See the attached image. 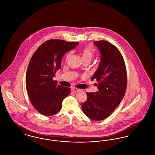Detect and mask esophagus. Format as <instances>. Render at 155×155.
Masks as SVG:
<instances>
[{
	"instance_id": "obj_1",
	"label": "esophagus",
	"mask_w": 155,
	"mask_h": 155,
	"mask_svg": "<svg viewBox=\"0 0 155 155\" xmlns=\"http://www.w3.org/2000/svg\"><path fill=\"white\" fill-rule=\"evenodd\" d=\"M71 91L73 92H78V91H81V89H80L76 88H71Z\"/></svg>"
}]
</instances>
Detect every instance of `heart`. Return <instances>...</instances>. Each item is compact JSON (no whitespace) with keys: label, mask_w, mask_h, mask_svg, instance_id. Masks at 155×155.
I'll list each match as a JSON object with an SVG mask.
<instances>
[{"label":"heart","mask_w":155,"mask_h":155,"mask_svg":"<svg viewBox=\"0 0 155 155\" xmlns=\"http://www.w3.org/2000/svg\"><path fill=\"white\" fill-rule=\"evenodd\" d=\"M94 54H95V51L94 48L90 46L86 47L84 48V49L82 51V60H88L91 61V60L94 56Z\"/></svg>","instance_id":"obj_1"}]
</instances>
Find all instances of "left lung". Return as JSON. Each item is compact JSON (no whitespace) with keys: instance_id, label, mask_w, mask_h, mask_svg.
<instances>
[{"instance_id":"left-lung-1","label":"left lung","mask_w":155,"mask_h":155,"mask_svg":"<svg viewBox=\"0 0 155 155\" xmlns=\"http://www.w3.org/2000/svg\"><path fill=\"white\" fill-rule=\"evenodd\" d=\"M101 60L91 80H96L98 91L87 92V99L82 104L84 113L94 121L109 117L125 95L127 75L125 62L118 49L106 41H95Z\"/></svg>"}]
</instances>
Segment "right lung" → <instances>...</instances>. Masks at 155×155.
<instances>
[{
    "instance_id": "obj_1",
    "label": "right lung",
    "mask_w": 155,
    "mask_h": 155,
    "mask_svg": "<svg viewBox=\"0 0 155 155\" xmlns=\"http://www.w3.org/2000/svg\"><path fill=\"white\" fill-rule=\"evenodd\" d=\"M79 42L60 39L48 40L41 45L30 60L26 73V88L31 102L41 114L51 116L60 110L63 99L70 88L54 81L61 68L63 56Z\"/></svg>"
}]
</instances>
